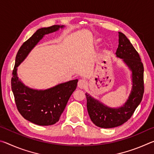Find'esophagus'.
Instances as JSON below:
<instances>
[{"label": "esophagus", "instance_id": "34e87169", "mask_svg": "<svg viewBox=\"0 0 154 154\" xmlns=\"http://www.w3.org/2000/svg\"><path fill=\"white\" fill-rule=\"evenodd\" d=\"M87 85V82H85V80L84 79H80L79 80V82H78V87L81 89H83V88H85V86H86Z\"/></svg>", "mask_w": 154, "mask_h": 154}]
</instances>
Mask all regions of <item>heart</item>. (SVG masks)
Returning a JSON list of instances; mask_svg holds the SVG:
<instances>
[{
    "instance_id": "obj_1",
    "label": "heart",
    "mask_w": 154,
    "mask_h": 154,
    "mask_svg": "<svg viewBox=\"0 0 154 154\" xmlns=\"http://www.w3.org/2000/svg\"><path fill=\"white\" fill-rule=\"evenodd\" d=\"M100 39H96V40L95 41V43H98L99 42H100Z\"/></svg>"
}]
</instances>
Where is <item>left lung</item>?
<instances>
[{
	"label": "left lung",
	"mask_w": 154,
	"mask_h": 154,
	"mask_svg": "<svg viewBox=\"0 0 154 154\" xmlns=\"http://www.w3.org/2000/svg\"><path fill=\"white\" fill-rule=\"evenodd\" d=\"M119 45L116 57L122 59L131 71L132 89L123 105L112 108L86 93L87 108L91 120L96 126L111 128L123 124L131 118L139 105L144 93V68L139 54L126 35L119 32Z\"/></svg>",
	"instance_id": "obj_1"
}]
</instances>
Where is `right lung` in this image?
Wrapping results in <instances>:
<instances>
[{"label": "right lung", "mask_w": 154, "mask_h": 154, "mask_svg": "<svg viewBox=\"0 0 154 154\" xmlns=\"http://www.w3.org/2000/svg\"><path fill=\"white\" fill-rule=\"evenodd\" d=\"M64 27V25H54L37 30L23 43L15 58L11 89L17 110L24 119L39 126H49L58 122L68 100L76 89L78 79L60 83L46 90H35L25 85L19 79L17 67L44 36Z\"/></svg>", "instance_id": "right-lung-1"}]
</instances>
